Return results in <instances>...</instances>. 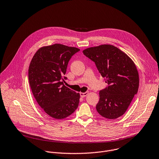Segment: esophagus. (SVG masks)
<instances>
[{"label":"esophagus","instance_id":"34e87169","mask_svg":"<svg viewBox=\"0 0 159 159\" xmlns=\"http://www.w3.org/2000/svg\"><path fill=\"white\" fill-rule=\"evenodd\" d=\"M89 93V92H80V95L82 97H84L85 96H87Z\"/></svg>","mask_w":159,"mask_h":159}]
</instances>
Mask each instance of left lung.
Here are the masks:
<instances>
[{"instance_id":"left-lung-1","label":"left lung","mask_w":159,"mask_h":159,"mask_svg":"<svg viewBox=\"0 0 159 159\" xmlns=\"http://www.w3.org/2000/svg\"><path fill=\"white\" fill-rule=\"evenodd\" d=\"M83 53L95 62L109 85L99 92L97 111L108 119L122 116L139 89V77L134 62L125 53L112 45L89 47Z\"/></svg>"}]
</instances>
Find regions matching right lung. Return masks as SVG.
Returning <instances> with one entry per match:
<instances>
[{
  "instance_id": "obj_1",
  "label": "right lung",
  "mask_w": 159,
  "mask_h": 159,
  "mask_svg": "<svg viewBox=\"0 0 159 159\" xmlns=\"http://www.w3.org/2000/svg\"><path fill=\"white\" fill-rule=\"evenodd\" d=\"M80 50L60 43L40 48L29 68L32 93L43 111L51 117L62 119L77 109L80 94L65 86L62 80L69 61Z\"/></svg>"
}]
</instances>
